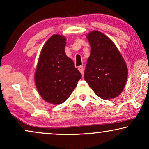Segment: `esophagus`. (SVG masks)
Listing matches in <instances>:
<instances>
[{
	"label": "esophagus",
	"instance_id": "1",
	"mask_svg": "<svg viewBox=\"0 0 149 149\" xmlns=\"http://www.w3.org/2000/svg\"><path fill=\"white\" fill-rule=\"evenodd\" d=\"M83 66H79V68H78V70H79V72H80L81 74H83Z\"/></svg>",
	"mask_w": 149,
	"mask_h": 149
}]
</instances>
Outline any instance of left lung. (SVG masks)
<instances>
[{"mask_svg": "<svg viewBox=\"0 0 149 149\" xmlns=\"http://www.w3.org/2000/svg\"><path fill=\"white\" fill-rule=\"evenodd\" d=\"M91 46L84 79L97 96L104 100L115 98L125 86L128 70L117 47L101 32L87 34Z\"/></svg>", "mask_w": 149, "mask_h": 149, "instance_id": "1", "label": "left lung"}]
</instances>
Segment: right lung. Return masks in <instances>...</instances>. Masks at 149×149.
Masks as SVG:
<instances>
[{
    "instance_id": "right-lung-1",
    "label": "right lung",
    "mask_w": 149,
    "mask_h": 149,
    "mask_svg": "<svg viewBox=\"0 0 149 149\" xmlns=\"http://www.w3.org/2000/svg\"><path fill=\"white\" fill-rule=\"evenodd\" d=\"M65 46L64 36H51L42 49L34 74L40 96L53 104L64 102L81 79L73 61L65 54Z\"/></svg>"
}]
</instances>
